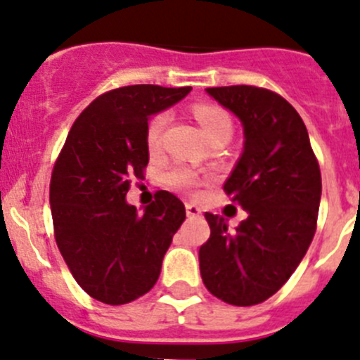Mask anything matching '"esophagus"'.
<instances>
[{
    "label": "esophagus",
    "instance_id": "1",
    "mask_svg": "<svg viewBox=\"0 0 360 360\" xmlns=\"http://www.w3.org/2000/svg\"><path fill=\"white\" fill-rule=\"evenodd\" d=\"M186 215H188V217H199V215H200V210L197 208L195 204L188 202V204H186Z\"/></svg>",
    "mask_w": 360,
    "mask_h": 360
}]
</instances>
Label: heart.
<instances>
[{"mask_svg": "<svg viewBox=\"0 0 360 360\" xmlns=\"http://www.w3.org/2000/svg\"><path fill=\"white\" fill-rule=\"evenodd\" d=\"M193 116L202 127L204 134L210 141L217 136L231 134V118L228 112L219 105H212V103H199L193 108ZM168 115L167 112H158L148 120L147 132H145V140H147V147L150 152L160 150L161 138H163V131L167 127ZM168 186L176 188L179 192H190L199 184V176L193 172L192 168L188 167H174L170 168L165 176Z\"/></svg>", "mask_w": 360, "mask_h": 360, "instance_id": "heart-1", "label": "heart"}]
</instances>
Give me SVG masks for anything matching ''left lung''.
I'll return each mask as SVG.
<instances>
[{
  "mask_svg": "<svg viewBox=\"0 0 360 360\" xmlns=\"http://www.w3.org/2000/svg\"><path fill=\"white\" fill-rule=\"evenodd\" d=\"M238 116L244 152L224 192L248 212L235 231L204 213L210 238L199 249L206 289L229 305L251 307L276 294L314 238L321 172L301 116L283 96L255 86L208 87Z\"/></svg>",
  "mask_w": 360,
  "mask_h": 360,
  "instance_id": "left-lung-1",
  "label": "left lung"
}]
</instances>
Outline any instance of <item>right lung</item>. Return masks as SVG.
Returning <instances> with one entry per match:
<instances>
[{
    "label": "right lung",
    "mask_w": 360,
    "mask_h": 360,
    "mask_svg": "<svg viewBox=\"0 0 360 360\" xmlns=\"http://www.w3.org/2000/svg\"><path fill=\"white\" fill-rule=\"evenodd\" d=\"M190 91V86L136 84L103 93L80 112L55 161V242L77 283L102 303L125 305L147 294L186 219L184 204L170 192H156L143 213L125 195L132 181L145 179L150 115Z\"/></svg>",
    "instance_id": "add662e5"
}]
</instances>
